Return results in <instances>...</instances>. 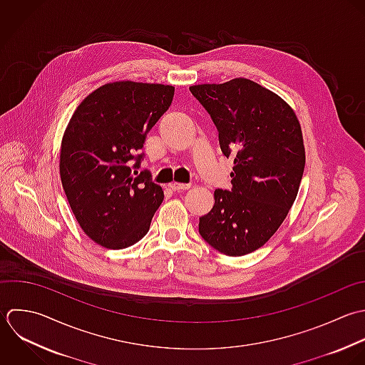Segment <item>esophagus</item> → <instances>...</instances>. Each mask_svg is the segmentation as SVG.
<instances>
[{"label": "esophagus", "mask_w": 365, "mask_h": 365, "mask_svg": "<svg viewBox=\"0 0 365 365\" xmlns=\"http://www.w3.org/2000/svg\"><path fill=\"white\" fill-rule=\"evenodd\" d=\"M169 187H170L172 190H175V192H179V190H187V189L190 187V185H189V183H178V182H172V183L169 185Z\"/></svg>", "instance_id": "esophagus-1"}]
</instances>
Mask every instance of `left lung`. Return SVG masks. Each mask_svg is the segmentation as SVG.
<instances>
[{
    "label": "left lung",
    "mask_w": 365,
    "mask_h": 365,
    "mask_svg": "<svg viewBox=\"0 0 365 365\" xmlns=\"http://www.w3.org/2000/svg\"><path fill=\"white\" fill-rule=\"evenodd\" d=\"M189 89L215 122L223 155L235 158L232 190H215L199 233L223 255H249L277 232L297 197L306 165L300 122L284 99L246 78Z\"/></svg>",
    "instance_id": "left-lung-1"
}]
</instances>
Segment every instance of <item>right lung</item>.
Returning a JSON list of instances; mask_svg holds the SVG:
<instances>
[{"mask_svg": "<svg viewBox=\"0 0 365 365\" xmlns=\"http://www.w3.org/2000/svg\"><path fill=\"white\" fill-rule=\"evenodd\" d=\"M175 86L109 82L73 112L61 143L59 175L85 235L119 250L139 242L163 200V190L139 169L148 132L169 109ZM137 176L135 177L134 175Z\"/></svg>", "mask_w": 365, "mask_h": 365, "instance_id": "add662e5", "label": "right lung"}]
</instances>
